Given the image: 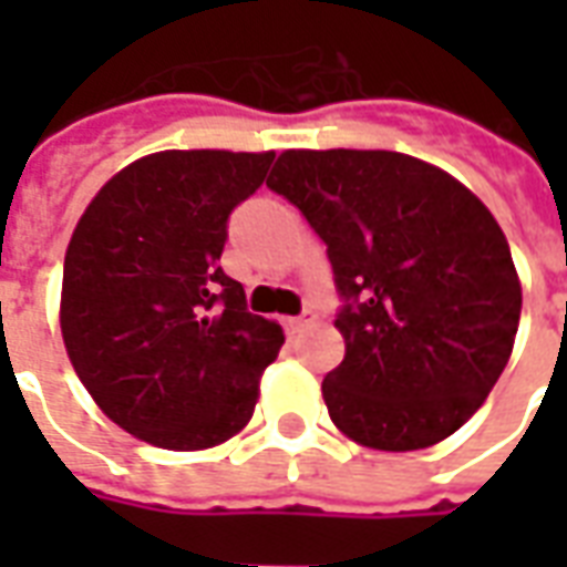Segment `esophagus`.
Returning <instances> with one entry per match:
<instances>
[{
  "mask_svg": "<svg viewBox=\"0 0 567 567\" xmlns=\"http://www.w3.org/2000/svg\"><path fill=\"white\" fill-rule=\"evenodd\" d=\"M316 324V316L312 312H303V316H291V319H285V331L288 333H303L307 328Z\"/></svg>",
  "mask_w": 567,
  "mask_h": 567,
  "instance_id": "1",
  "label": "esophagus"
}]
</instances>
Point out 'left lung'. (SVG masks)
Wrapping results in <instances>:
<instances>
[{
    "mask_svg": "<svg viewBox=\"0 0 567 567\" xmlns=\"http://www.w3.org/2000/svg\"><path fill=\"white\" fill-rule=\"evenodd\" d=\"M267 185L328 243L346 355L321 394L346 437L434 446L507 368L523 285L507 236L471 187L398 151L288 148Z\"/></svg>",
    "mask_w": 567,
    "mask_h": 567,
    "instance_id": "obj_1",
    "label": "left lung"
}]
</instances>
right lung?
<instances>
[{
  "label": "right lung",
  "mask_w": 567,
  "mask_h": 567,
  "mask_svg": "<svg viewBox=\"0 0 567 567\" xmlns=\"http://www.w3.org/2000/svg\"><path fill=\"white\" fill-rule=\"evenodd\" d=\"M276 151H154L115 173L75 224L60 331L72 368L115 425L151 446L197 452L255 413L282 324L246 309L218 267L227 215Z\"/></svg>",
  "instance_id": "1"
}]
</instances>
